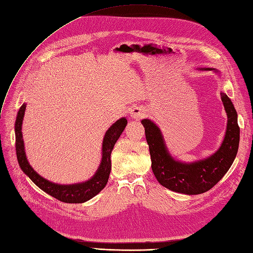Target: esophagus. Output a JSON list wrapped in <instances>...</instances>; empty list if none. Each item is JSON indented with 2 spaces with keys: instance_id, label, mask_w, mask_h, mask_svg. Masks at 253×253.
I'll use <instances>...</instances> for the list:
<instances>
[{
  "instance_id": "esophagus-1",
  "label": "esophagus",
  "mask_w": 253,
  "mask_h": 253,
  "mask_svg": "<svg viewBox=\"0 0 253 253\" xmlns=\"http://www.w3.org/2000/svg\"><path fill=\"white\" fill-rule=\"evenodd\" d=\"M129 114H131V116L134 119H140L143 117V115H145V111H143L140 107L135 106V107L131 108V112H129Z\"/></svg>"
}]
</instances>
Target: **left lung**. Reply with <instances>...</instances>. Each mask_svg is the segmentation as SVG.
<instances>
[{
    "label": "left lung",
    "mask_w": 253,
    "mask_h": 253,
    "mask_svg": "<svg viewBox=\"0 0 253 253\" xmlns=\"http://www.w3.org/2000/svg\"><path fill=\"white\" fill-rule=\"evenodd\" d=\"M220 94L228 115L227 132L219 150L207 160L192 164L174 161L167 152L159 127L149 119L141 120L151 155L152 171L163 186L186 195L206 193L222 179L233 164L240 143V126L233 103L226 93Z\"/></svg>",
    "instance_id": "left-lung-1"
}]
</instances>
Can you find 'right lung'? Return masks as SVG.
I'll use <instances>...</instances> for the list:
<instances>
[{
  "instance_id": "right-lung-1",
  "label": "right lung",
  "mask_w": 253,
  "mask_h": 253,
  "mask_svg": "<svg viewBox=\"0 0 253 253\" xmlns=\"http://www.w3.org/2000/svg\"><path fill=\"white\" fill-rule=\"evenodd\" d=\"M25 104H23L18 112L15 133H16V152L19 165L23 170V172L30 177V179L36 184V185L42 189L43 192L54 197L55 199L66 202V203H82L91 199L92 197L98 195L107 184L108 177H110L112 163L111 153L115 146L116 141L118 140L119 136L124 132V129L127 124L126 118H121L107 129V132L103 139V146H102V161L98 171L91 177L89 181L80 184H73V185H58V184L49 182L40 176L31 167L26 160L24 152V143L22 139V121L25 112Z\"/></svg>"
}]
</instances>
